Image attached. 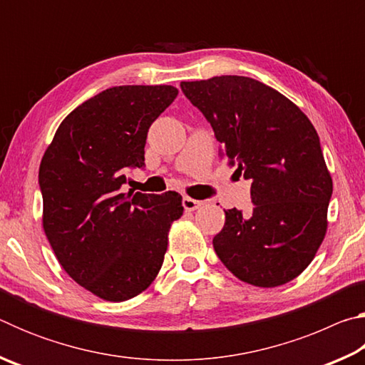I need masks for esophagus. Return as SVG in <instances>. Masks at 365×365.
Segmentation results:
<instances>
[{
    "label": "esophagus",
    "instance_id": "obj_1",
    "mask_svg": "<svg viewBox=\"0 0 365 365\" xmlns=\"http://www.w3.org/2000/svg\"><path fill=\"white\" fill-rule=\"evenodd\" d=\"M182 205H183L185 211L191 212V211H195V209H197V207L201 206V201H196V200H193V197H183Z\"/></svg>",
    "mask_w": 365,
    "mask_h": 365
}]
</instances>
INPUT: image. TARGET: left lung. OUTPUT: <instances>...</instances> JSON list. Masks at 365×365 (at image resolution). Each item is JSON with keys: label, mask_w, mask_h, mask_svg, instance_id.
<instances>
[{"label": "left lung", "mask_w": 365, "mask_h": 365, "mask_svg": "<svg viewBox=\"0 0 365 365\" xmlns=\"http://www.w3.org/2000/svg\"><path fill=\"white\" fill-rule=\"evenodd\" d=\"M180 86L211 123L219 156L252 182L251 214L225 211L215 255L245 283L285 285L312 262L329 225L333 182L316 128L293 101L255 78L220 76Z\"/></svg>", "instance_id": "obj_1"}]
</instances>
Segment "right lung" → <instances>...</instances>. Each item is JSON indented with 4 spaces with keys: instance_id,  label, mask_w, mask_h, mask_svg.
<instances>
[{
    "instance_id": "obj_1",
    "label": "right lung",
    "mask_w": 365,
    "mask_h": 365,
    "mask_svg": "<svg viewBox=\"0 0 365 365\" xmlns=\"http://www.w3.org/2000/svg\"><path fill=\"white\" fill-rule=\"evenodd\" d=\"M178 95L172 85H122L80 104L43 154V230L72 280L98 298L127 301L151 285L182 196L122 193L145 168L151 123Z\"/></svg>"
}]
</instances>
